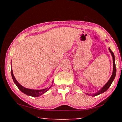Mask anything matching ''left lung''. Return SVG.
Listing matches in <instances>:
<instances>
[{"label": "left lung", "mask_w": 122, "mask_h": 122, "mask_svg": "<svg viewBox=\"0 0 122 122\" xmlns=\"http://www.w3.org/2000/svg\"><path fill=\"white\" fill-rule=\"evenodd\" d=\"M109 50L110 51V52L111 53V55H112V59H113V71H112V75H111V77L109 80L108 81V82H107V83L105 84V85L103 86V87L100 90H99L98 92H97L96 93H95L93 94L92 95H90V94H86L88 95L89 96H96L97 95H100L102 93H103V92H106L107 90L108 89V88L110 87V86H111V84H112V82L113 80H114L115 78V76H116V65H115V55H114V54L112 52V51H111V49L110 48H109Z\"/></svg>", "instance_id": "1"}]
</instances>
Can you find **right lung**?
<instances>
[{"mask_svg": "<svg viewBox=\"0 0 122 122\" xmlns=\"http://www.w3.org/2000/svg\"><path fill=\"white\" fill-rule=\"evenodd\" d=\"M11 75L12 78H13V80L14 82V83L16 84V86H17V87L23 93L26 94L28 96H30L32 97H38L39 96H41V95L44 94L46 92H47L49 89L51 88V86H50L49 88H46V89H41V90H34V89H28V88H26L24 87L23 86H22L21 84H19L18 83V82L16 81L15 77L13 75V71H12V69L11 68ZM53 81L52 82V83H53Z\"/></svg>", "mask_w": 122, "mask_h": 122, "instance_id": "1", "label": "right lung"}]
</instances>
